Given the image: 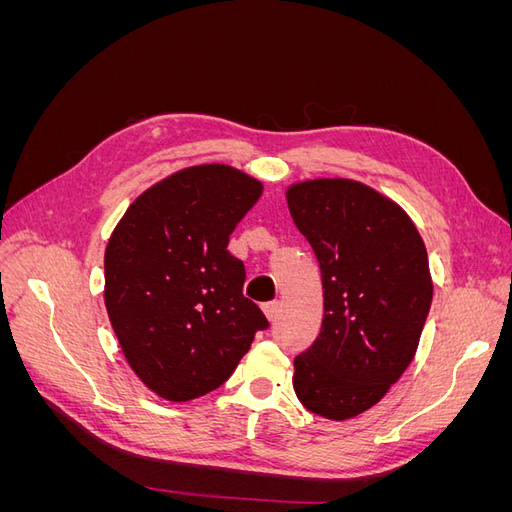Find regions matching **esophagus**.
I'll return each mask as SVG.
<instances>
[{
    "mask_svg": "<svg viewBox=\"0 0 512 512\" xmlns=\"http://www.w3.org/2000/svg\"><path fill=\"white\" fill-rule=\"evenodd\" d=\"M280 309H282V303H280V301H269V303L262 305V312H265V316H267L269 320H275L277 314H280Z\"/></svg>",
    "mask_w": 512,
    "mask_h": 512,
    "instance_id": "1",
    "label": "esophagus"
}]
</instances>
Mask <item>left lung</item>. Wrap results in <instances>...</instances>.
I'll return each instance as SVG.
<instances>
[{"mask_svg":"<svg viewBox=\"0 0 512 512\" xmlns=\"http://www.w3.org/2000/svg\"><path fill=\"white\" fill-rule=\"evenodd\" d=\"M286 198L324 292L320 333L294 356V393L309 412L346 421L414 359L433 297L427 250L408 215L359 181H303Z\"/></svg>","mask_w":512,"mask_h":512,"instance_id":"obj_1","label":"left lung"}]
</instances>
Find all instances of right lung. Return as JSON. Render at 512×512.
Instances as JSON below:
<instances>
[{
  "instance_id": "add662e5",
  "label": "right lung",
  "mask_w": 512,
  "mask_h": 512,
  "mask_svg": "<svg viewBox=\"0 0 512 512\" xmlns=\"http://www.w3.org/2000/svg\"><path fill=\"white\" fill-rule=\"evenodd\" d=\"M260 194L237 168H185L138 196L108 239V318L136 376L164 399L215 391L269 329L243 297V262L228 252Z\"/></svg>"
}]
</instances>
